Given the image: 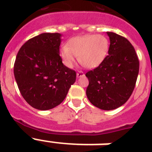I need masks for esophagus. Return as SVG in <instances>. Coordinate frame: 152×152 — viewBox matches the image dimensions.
Instances as JSON below:
<instances>
[{
	"label": "esophagus",
	"instance_id": "1",
	"mask_svg": "<svg viewBox=\"0 0 152 152\" xmlns=\"http://www.w3.org/2000/svg\"><path fill=\"white\" fill-rule=\"evenodd\" d=\"M76 76H77V77H81V76H84V73L82 71H78V72L76 73Z\"/></svg>",
	"mask_w": 152,
	"mask_h": 152
}]
</instances>
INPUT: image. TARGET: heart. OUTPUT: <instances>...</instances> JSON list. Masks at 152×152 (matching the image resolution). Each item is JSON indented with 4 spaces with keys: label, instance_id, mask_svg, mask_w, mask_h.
<instances>
[{
    "label": "heart",
    "instance_id": "b5f03b06",
    "mask_svg": "<svg viewBox=\"0 0 152 152\" xmlns=\"http://www.w3.org/2000/svg\"><path fill=\"white\" fill-rule=\"evenodd\" d=\"M109 46L108 39L102 34H85L69 39L66 46L61 47L60 55L69 68L73 66L76 56L83 66L95 69L105 60Z\"/></svg>",
    "mask_w": 152,
    "mask_h": 152
}]
</instances>
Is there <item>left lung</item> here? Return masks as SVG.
<instances>
[{
    "label": "left lung",
    "mask_w": 152,
    "mask_h": 152,
    "mask_svg": "<svg viewBox=\"0 0 152 152\" xmlns=\"http://www.w3.org/2000/svg\"><path fill=\"white\" fill-rule=\"evenodd\" d=\"M110 45L99 66L88 71L86 94L98 108L110 110L125 104L134 90L140 62L135 49L125 37L107 32Z\"/></svg>",
    "instance_id": "left-lung-1"
}]
</instances>
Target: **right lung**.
<instances>
[{
    "label": "right lung",
    "instance_id": "right-lung-1",
    "mask_svg": "<svg viewBox=\"0 0 152 152\" xmlns=\"http://www.w3.org/2000/svg\"><path fill=\"white\" fill-rule=\"evenodd\" d=\"M60 37L59 33H43L31 38L15 57L14 76L20 94L37 110L61 103L76 81V71L62 63Z\"/></svg>",
    "mask_w": 152,
    "mask_h": 152
}]
</instances>
